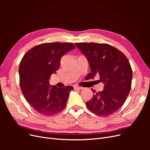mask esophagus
<instances>
[{
	"instance_id": "1",
	"label": "esophagus",
	"mask_w": 150,
	"mask_h": 150,
	"mask_svg": "<svg viewBox=\"0 0 150 150\" xmlns=\"http://www.w3.org/2000/svg\"><path fill=\"white\" fill-rule=\"evenodd\" d=\"M74 88L76 90H81V89H83L82 87H80V86H75L74 87Z\"/></svg>"
}]
</instances>
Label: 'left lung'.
I'll list each match as a JSON object with an SVG mask.
<instances>
[{
    "label": "left lung",
    "mask_w": 150,
    "mask_h": 150,
    "mask_svg": "<svg viewBox=\"0 0 150 150\" xmlns=\"http://www.w3.org/2000/svg\"><path fill=\"white\" fill-rule=\"evenodd\" d=\"M87 57L91 72L89 79L99 75L104 84L102 91L96 93L86 103L89 110L100 116H108L123 105L131 88L133 72L125 54L108 44L75 43Z\"/></svg>",
    "instance_id": "obj_1"
}]
</instances>
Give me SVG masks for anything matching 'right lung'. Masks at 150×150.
I'll return each mask as SVG.
<instances>
[{
    "label": "right lung",
    "mask_w": 150,
    "mask_h": 150,
    "mask_svg": "<svg viewBox=\"0 0 150 150\" xmlns=\"http://www.w3.org/2000/svg\"><path fill=\"white\" fill-rule=\"evenodd\" d=\"M76 47L71 42L38 45L22 57L19 67L20 86L26 101L44 116L57 114L65 108L72 86H50L49 79L60 66L61 57Z\"/></svg>",
    "instance_id": "add662e5"
}]
</instances>
